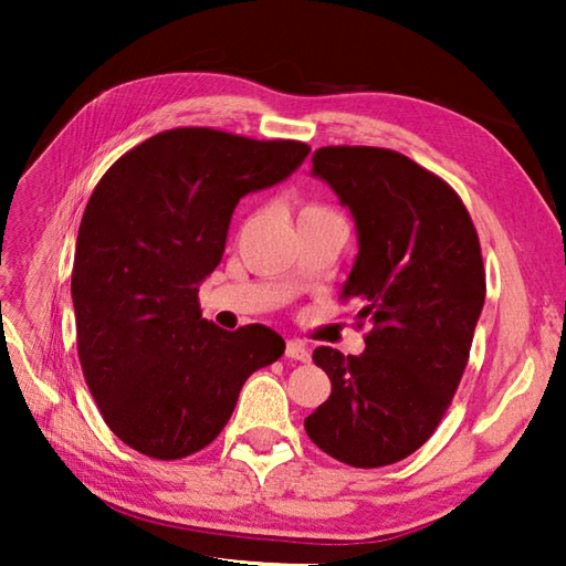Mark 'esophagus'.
I'll use <instances>...</instances> for the list:
<instances>
[{
  "mask_svg": "<svg viewBox=\"0 0 566 566\" xmlns=\"http://www.w3.org/2000/svg\"><path fill=\"white\" fill-rule=\"evenodd\" d=\"M286 357L298 359V363H308L311 355L302 340H286Z\"/></svg>",
  "mask_w": 566,
  "mask_h": 566,
  "instance_id": "1",
  "label": "esophagus"
}]
</instances>
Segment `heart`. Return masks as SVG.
Returning <instances> with one entry per match:
<instances>
[{
  "mask_svg": "<svg viewBox=\"0 0 566 566\" xmlns=\"http://www.w3.org/2000/svg\"><path fill=\"white\" fill-rule=\"evenodd\" d=\"M323 213H335V211L328 209V207H323V203H304V207L298 209V221L314 219V216H323Z\"/></svg>",
  "mask_w": 566,
  "mask_h": 566,
  "instance_id": "b5f03b06",
  "label": "heart"
}]
</instances>
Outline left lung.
I'll return each instance as SVG.
<instances>
[{"mask_svg": "<svg viewBox=\"0 0 566 566\" xmlns=\"http://www.w3.org/2000/svg\"><path fill=\"white\" fill-rule=\"evenodd\" d=\"M311 163L355 216L340 296L369 331L359 357L316 347L333 389L304 428L333 460L394 464L430 440L460 387L486 296L482 245L460 195L401 153L326 146Z\"/></svg>", "mask_w": 566, "mask_h": 566, "instance_id": "8db88e82", "label": "left lung"}]
</instances>
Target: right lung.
<instances>
[{
  "mask_svg": "<svg viewBox=\"0 0 566 566\" xmlns=\"http://www.w3.org/2000/svg\"><path fill=\"white\" fill-rule=\"evenodd\" d=\"M302 140L170 128L124 153L84 209L72 304L84 381L128 448L182 460L231 418L245 379L284 353L264 326L201 318L199 282L221 262L235 203L290 177Z\"/></svg>",
  "mask_w": 566,
  "mask_h": 566,
  "instance_id": "right-lung-1",
  "label": "right lung"
}]
</instances>
